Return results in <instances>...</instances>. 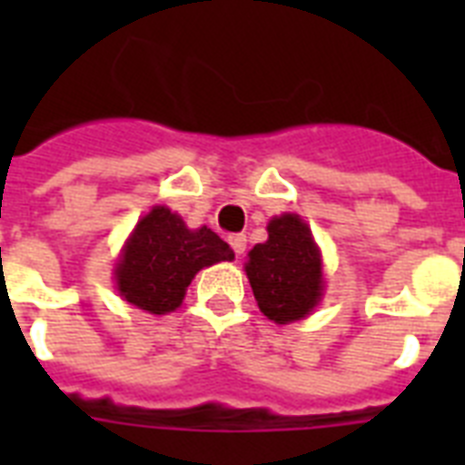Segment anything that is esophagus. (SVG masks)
Listing matches in <instances>:
<instances>
[{
    "label": "esophagus",
    "instance_id": "1",
    "mask_svg": "<svg viewBox=\"0 0 465 465\" xmlns=\"http://www.w3.org/2000/svg\"><path fill=\"white\" fill-rule=\"evenodd\" d=\"M246 236L243 233H233V236H229V243H232L233 253L236 255H243L246 253Z\"/></svg>",
    "mask_w": 465,
    "mask_h": 465
}]
</instances>
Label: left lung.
<instances>
[{"mask_svg": "<svg viewBox=\"0 0 465 465\" xmlns=\"http://www.w3.org/2000/svg\"><path fill=\"white\" fill-rule=\"evenodd\" d=\"M246 275L255 302L270 321L292 323L304 318L321 299V255L309 226L297 214L268 224V241L248 253Z\"/></svg>", "mask_w": 465, "mask_h": 465, "instance_id": "left-lung-1", "label": "left lung"}]
</instances>
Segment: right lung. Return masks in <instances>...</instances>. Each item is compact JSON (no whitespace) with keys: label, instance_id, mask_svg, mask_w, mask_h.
<instances>
[{"label":"right lung","instance_id":"1","mask_svg":"<svg viewBox=\"0 0 465 465\" xmlns=\"http://www.w3.org/2000/svg\"><path fill=\"white\" fill-rule=\"evenodd\" d=\"M232 258L229 243L212 229L193 232L178 214L154 207L123 251L115 268L118 292L137 309L168 313L181 306L197 270Z\"/></svg>","mask_w":465,"mask_h":465}]
</instances>
